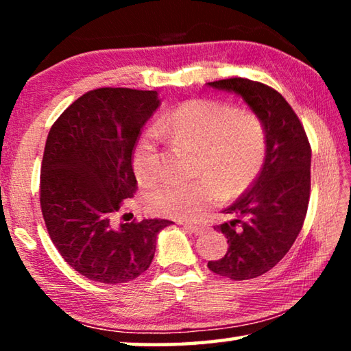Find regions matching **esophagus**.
Returning a JSON list of instances; mask_svg holds the SVG:
<instances>
[{"instance_id": "1", "label": "esophagus", "mask_w": 351, "mask_h": 351, "mask_svg": "<svg viewBox=\"0 0 351 351\" xmlns=\"http://www.w3.org/2000/svg\"><path fill=\"white\" fill-rule=\"evenodd\" d=\"M182 228L187 230V232H192V234H195V235H201L204 232V226H201V224H193V223H184L182 224Z\"/></svg>"}]
</instances>
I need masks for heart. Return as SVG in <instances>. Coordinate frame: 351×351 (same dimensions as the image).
<instances>
[{
    "label": "heart",
    "mask_w": 351,
    "mask_h": 351,
    "mask_svg": "<svg viewBox=\"0 0 351 351\" xmlns=\"http://www.w3.org/2000/svg\"><path fill=\"white\" fill-rule=\"evenodd\" d=\"M160 134L198 152V181L170 180L145 195L154 215L193 218L221 198L240 197L252 186L266 158V128L252 111L215 100H190L147 130L133 152V170L142 184L161 176Z\"/></svg>",
    "instance_id": "1"
}]
</instances>
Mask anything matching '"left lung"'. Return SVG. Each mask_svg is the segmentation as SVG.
I'll list each match as a JSON object with an SVG mask.
<instances>
[{
	"label": "left lung",
	"instance_id": "1",
	"mask_svg": "<svg viewBox=\"0 0 351 351\" xmlns=\"http://www.w3.org/2000/svg\"><path fill=\"white\" fill-rule=\"evenodd\" d=\"M206 85L241 97L266 128L263 169L251 189L223 210L232 218L217 228L228 239V252L207 263L215 274L247 280L274 268L304 226L311 147L304 125L280 93L241 77Z\"/></svg>",
	"mask_w": 351,
	"mask_h": 351
}]
</instances>
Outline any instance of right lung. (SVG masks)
<instances>
[{
    "instance_id": "1",
    "label": "right lung",
    "mask_w": 351,
    "mask_h": 351,
    "mask_svg": "<svg viewBox=\"0 0 351 351\" xmlns=\"http://www.w3.org/2000/svg\"><path fill=\"white\" fill-rule=\"evenodd\" d=\"M161 105L158 91L99 88L62 112L46 139L40 204L47 232L71 268L100 283H127L148 269L169 219L112 223L136 192L132 154Z\"/></svg>"
}]
</instances>
